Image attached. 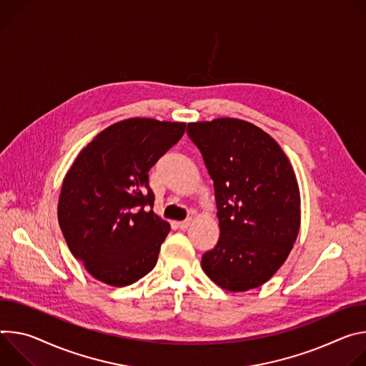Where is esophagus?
I'll return each instance as SVG.
<instances>
[{
    "label": "esophagus",
    "mask_w": 366,
    "mask_h": 366,
    "mask_svg": "<svg viewBox=\"0 0 366 366\" xmlns=\"http://www.w3.org/2000/svg\"><path fill=\"white\" fill-rule=\"evenodd\" d=\"M190 222H192V219H184V221L176 222V225H177V228H179V229H186V228L190 225Z\"/></svg>",
    "instance_id": "34e87169"
}]
</instances>
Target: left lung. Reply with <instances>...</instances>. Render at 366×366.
<instances>
[{
  "mask_svg": "<svg viewBox=\"0 0 366 366\" xmlns=\"http://www.w3.org/2000/svg\"><path fill=\"white\" fill-rule=\"evenodd\" d=\"M214 182L219 239L202 269L232 292L259 288L285 263L300 231V189L285 152L246 120L187 125Z\"/></svg>",
  "mask_w": 366,
  "mask_h": 366,
  "instance_id": "left-lung-1",
  "label": "left lung"
}]
</instances>
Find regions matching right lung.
<instances>
[{
  "label": "right lung",
  "mask_w": 366,
  "mask_h": 366,
  "mask_svg": "<svg viewBox=\"0 0 366 366\" xmlns=\"http://www.w3.org/2000/svg\"><path fill=\"white\" fill-rule=\"evenodd\" d=\"M186 124L127 119L106 128L66 173L58 221L72 256L112 287L149 273L170 232L154 211L148 172L183 137Z\"/></svg>",
  "instance_id": "obj_1"
}]
</instances>
